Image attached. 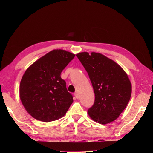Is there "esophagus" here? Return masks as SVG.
Here are the masks:
<instances>
[{
    "label": "esophagus",
    "mask_w": 153,
    "mask_h": 153,
    "mask_svg": "<svg viewBox=\"0 0 153 153\" xmlns=\"http://www.w3.org/2000/svg\"><path fill=\"white\" fill-rule=\"evenodd\" d=\"M74 95H75V97H76L77 98H79V94H78V92H75L74 93Z\"/></svg>",
    "instance_id": "34e87169"
}]
</instances>
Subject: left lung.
Here are the masks:
<instances>
[{"label": "left lung", "mask_w": 153, "mask_h": 153, "mask_svg": "<svg viewBox=\"0 0 153 153\" xmlns=\"http://www.w3.org/2000/svg\"><path fill=\"white\" fill-rule=\"evenodd\" d=\"M86 69L94 89L95 99L88 113L100 124L115 120L125 109L131 94V85L123 69L100 53L77 55Z\"/></svg>", "instance_id": "left-lung-1"}]
</instances>
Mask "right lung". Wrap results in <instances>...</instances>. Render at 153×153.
Masks as SVG:
<instances>
[{
	"label": "right lung",
	"mask_w": 153,
	"mask_h": 153,
	"mask_svg": "<svg viewBox=\"0 0 153 153\" xmlns=\"http://www.w3.org/2000/svg\"><path fill=\"white\" fill-rule=\"evenodd\" d=\"M74 56L66 51L53 50L25 71L20 82V98L33 118L48 122L65 115L74 100L61 74Z\"/></svg>",
	"instance_id": "1"
}]
</instances>
